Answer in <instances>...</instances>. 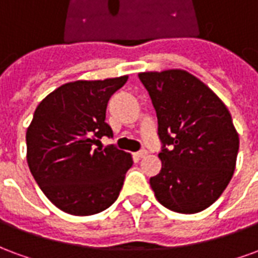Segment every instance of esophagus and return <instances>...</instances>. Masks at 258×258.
Wrapping results in <instances>:
<instances>
[{
  "label": "esophagus",
  "instance_id": "34e87169",
  "mask_svg": "<svg viewBox=\"0 0 258 258\" xmlns=\"http://www.w3.org/2000/svg\"><path fill=\"white\" fill-rule=\"evenodd\" d=\"M146 155H148V151H146V149H141V151L135 152L134 153V156L138 157V159H142V157H145Z\"/></svg>",
  "mask_w": 258,
  "mask_h": 258
}]
</instances>
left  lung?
I'll return each mask as SVG.
<instances>
[{
  "instance_id": "8db88e82",
  "label": "left lung",
  "mask_w": 258,
  "mask_h": 258,
  "mask_svg": "<svg viewBox=\"0 0 258 258\" xmlns=\"http://www.w3.org/2000/svg\"><path fill=\"white\" fill-rule=\"evenodd\" d=\"M157 116L160 173L149 179L168 210L194 214L216 202L232 178L239 137L227 106L184 70L140 74Z\"/></svg>"
}]
</instances>
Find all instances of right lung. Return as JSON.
Returning <instances> with one entry per match:
<instances>
[{
	"mask_svg": "<svg viewBox=\"0 0 258 258\" xmlns=\"http://www.w3.org/2000/svg\"><path fill=\"white\" fill-rule=\"evenodd\" d=\"M127 79L68 83L37 106L26 133L27 163L42 192L64 213H101L123 188L131 155L114 145H94L102 137L113 138L105 121L107 102Z\"/></svg>",
	"mask_w": 258,
	"mask_h": 258,
	"instance_id": "obj_1",
	"label": "right lung"
}]
</instances>
